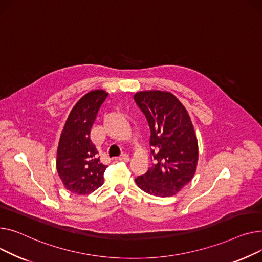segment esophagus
<instances>
[{
  "instance_id": "esophagus-1",
  "label": "esophagus",
  "mask_w": 262,
  "mask_h": 262,
  "mask_svg": "<svg viewBox=\"0 0 262 262\" xmlns=\"http://www.w3.org/2000/svg\"><path fill=\"white\" fill-rule=\"evenodd\" d=\"M118 160L120 161V162H125V163H127V162H129V160H130V157L128 156V155H121L119 158H118Z\"/></svg>"
}]
</instances>
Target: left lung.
I'll list each match as a JSON object with an SVG mask.
<instances>
[{
  "label": "left lung",
  "mask_w": 262,
  "mask_h": 262,
  "mask_svg": "<svg viewBox=\"0 0 262 262\" xmlns=\"http://www.w3.org/2000/svg\"><path fill=\"white\" fill-rule=\"evenodd\" d=\"M134 100L148 120L151 153L156 160L145 174L135 179L136 185L152 195H174L196 170L198 140L190 116L170 92H137Z\"/></svg>",
  "instance_id": "1"
}]
</instances>
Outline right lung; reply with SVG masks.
Listing matches in <instances>:
<instances>
[{"label": "right lung", "instance_id": "obj_1", "mask_svg": "<svg viewBox=\"0 0 262 262\" xmlns=\"http://www.w3.org/2000/svg\"><path fill=\"white\" fill-rule=\"evenodd\" d=\"M107 93L94 90L74 105L66 121L57 149L56 167L64 187L76 194H89L103 184L107 166L98 157L91 130Z\"/></svg>", "mask_w": 262, "mask_h": 262}]
</instances>
